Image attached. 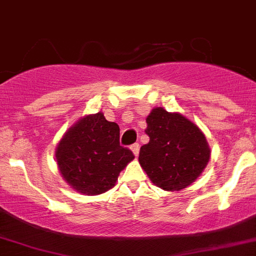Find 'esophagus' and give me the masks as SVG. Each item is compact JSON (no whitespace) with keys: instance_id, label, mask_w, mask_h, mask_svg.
<instances>
[{"instance_id":"obj_1","label":"esophagus","mask_w":256,"mask_h":256,"mask_svg":"<svg viewBox=\"0 0 256 256\" xmlns=\"http://www.w3.org/2000/svg\"><path fill=\"white\" fill-rule=\"evenodd\" d=\"M139 148H140V144H139V143H134V144L132 146V151L134 152L135 156H138L139 154Z\"/></svg>"}]
</instances>
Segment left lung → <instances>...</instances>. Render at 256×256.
<instances>
[{"mask_svg": "<svg viewBox=\"0 0 256 256\" xmlns=\"http://www.w3.org/2000/svg\"><path fill=\"white\" fill-rule=\"evenodd\" d=\"M147 144L139 151V162L156 186L168 191L188 188L210 160L203 132L188 118L156 108L147 117Z\"/></svg>", "mask_w": 256, "mask_h": 256, "instance_id": "1", "label": "left lung"}]
</instances>
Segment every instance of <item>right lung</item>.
<instances>
[{
  "label": "right lung",
  "instance_id": "right-lung-1",
  "mask_svg": "<svg viewBox=\"0 0 256 256\" xmlns=\"http://www.w3.org/2000/svg\"><path fill=\"white\" fill-rule=\"evenodd\" d=\"M120 144V128L102 113L87 116L61 139L56 158L62 177L82 194L96 195L114 186L118 176L134 158Z\"/></svg>",
  "mask_w": 256,
  "mask_h": 256
}]
</instances>
